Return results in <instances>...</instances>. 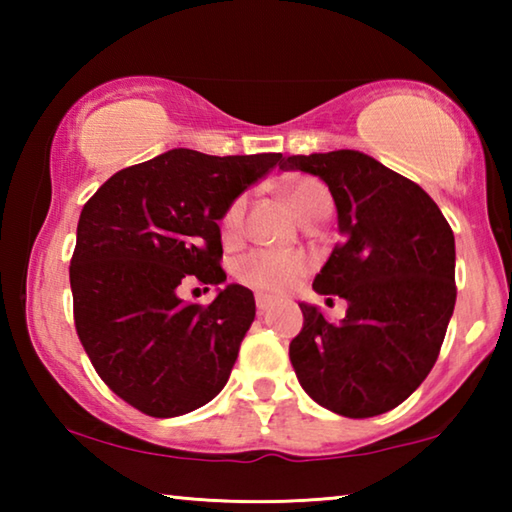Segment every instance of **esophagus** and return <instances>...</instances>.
Returning <instances> with one entry per match:
<instances>
[{
    "instance_id": "obj_1",
    "label": "esophagus",
    "mask_w": 512,
    "mask_h": 512,
    "mask_svg": "<svg viewBox=\"0 0 512 512\" xmlns=\"http://www.w3.org/2000/svg\"><path fill=\"white\" fill-rule=\"evenodd\" d=\"M255 302H257V314H259V316H264L266 311L273 307V300L268 298V296H262V293H259V296L255 298Z\"/></svg>"
}]
</instances>
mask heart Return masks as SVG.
<instances>
[{"mask_svg": "<svg viewBox=\"0 0 512 512\" xmlns=\"http://www.w3.org/2000/svg\"><path fill=\"white\" fill-rule=\"evenodd\" d=\"M284 198L298 219L316 210V207L329 203L327 189L311 178H293L284 185ZM246 214V196L235 198L225 210L221 228L225 237H237ZM309 271V259L300 253H275V250H253L239 259L237 280L246 287L277 296V293L296 287L302 275Z\"/></svg>", "mask_w": 512, "mask_h": 512, "instance_id": "heart-1", "label": "heart"}]
</instances>
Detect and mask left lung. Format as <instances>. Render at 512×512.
<instances>
[{
	"instance_id": "8db88e82",
	"label": "left lung",
	"mask_w": 512,
	"mask_h": 512,
	"mask_svg": "<svg viewBox=\"0 0 512 512\" xmlns=\"http://www.w3.org/2000/svg\"><path fill=\"white\" fill-rule=\"evenodd\" d=\"M280 169L323 180L343 237L314 291L348 311L334 325L300 302L305 323L289 345L300 386L345 418L391 411L429 375L454 314V232L420 185L361 151L289 155Z\"/></svg>"
}]
</instances>
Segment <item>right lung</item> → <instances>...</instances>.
I'll use <instances>...</instances> for the list:
<instances>
[{
	"instance_id": "obj_1",
	"label": "right lung",
	"mask_w": 512,
	"mask_h": 512,
	"mask_svg": "<svg viewBox=\"0 0 512 512\" xmlns=\"http://www.w3.org/2000/svg\"><path fill=\"white\" fill-rule=\"evenodd\" d=\"M280 160L171 149L117 171L83 205L69 266L76 332L99 377L137 411L176 418L228 384L253 291L225 284L201 307L178 289L189 275L225 282L219 221Z\"/></svg>"
}]
</instances>
